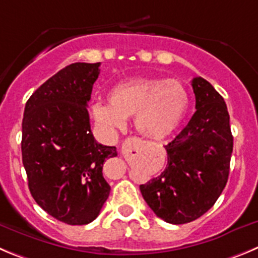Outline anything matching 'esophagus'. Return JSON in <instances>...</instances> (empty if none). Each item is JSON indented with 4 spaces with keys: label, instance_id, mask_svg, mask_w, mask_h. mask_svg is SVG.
I'll use <instances>...</instances> for the list:
<instances>
[{
    "label": "esophagus",
    "instance_id": "34e87169",
    "mask_svg": "<svg viewBox=\"0 0 258 258\" xmlns=\"http://www.w3.org/2000/svg\"><path fill=\"white\" fill-rule=\"evenodd\" d=\"M137 144H139V140H137L136 137H128V139L124 140L122 149H134L136 148Z\"/></svg>",
    "mask_w": 258,
    "mask_h": 258
}]
</instances>
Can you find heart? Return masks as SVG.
<instances>
[{"label": "heart", "mask_w": 258, "mask_h": 258, "mask_svg": "<svg viewBox=\"0 0 258 258\" xmlns=\"http://www.w3.org/2000/svg\"><path fill=\"white\" fill-rule=\"evenodd\" d=\"M108 100L109 104L96 103L91 108L96 123L114 132L123 128L124 119L135 115L137 131L153 140L172 135L189 107L186 86L174 79H130L113 86Z\"/></svg>", "instance_id": "obj_1"}]
</instances>
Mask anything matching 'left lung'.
Listing matches in <instances>:
<instances>
[{
  "instance_id": "1",
  "label": "left lung",
  "mask_w": 258,
  "mask_h": 258,
  "mask_svg": "<svg viewBox=\"0 0 258 258\" xmlns=\"http://www.w3.org/2000/svg\"><path fill=\"white\" fill-rule=\"evenodd\" d=\"M196 112L165 150L168 164L140 184L156 216L170 224L194 221L210 210L229 177L233 136L223 96L202 78L192 80Z\"/></svg>"
}]
</instances>
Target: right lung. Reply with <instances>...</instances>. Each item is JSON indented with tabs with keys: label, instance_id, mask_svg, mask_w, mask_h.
Masks as SVG:
<instances>
[{
	"label": "right lung",
	"instance_id": "right-lung-1",
	"mask_svg": "<svg viewBox=\"0 0 258 258\" xmlns=\"http://www.w3.org/2000/svg\"><path fill=\"white\" fill-rule=\"evenodd\" d=\"M99 66H66L33 93L24 110L21 154L30 194L70 225L96 219L110 192L102 170L117 150L96 143L86 108Z\"/></svg>",
	"mask_w": 258,
	"mask_h": 258
}]
</instances>
